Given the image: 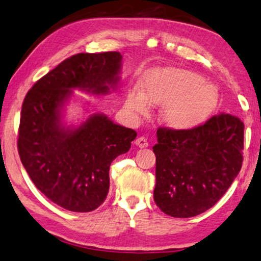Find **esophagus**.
<instances>
[{
    "mask_svg": "<svg viewBox=\"0 0 261 261\" xmlns=\"http://www.w3.org/2000/svg\"><path fill=\"white\" fill-rule=\"evenodd\" d=\"M136 145H137L138 147H141V149H144V147L149 146V143H147L146 137L142 136V137H139L137 141H136Z\"/></svg>",
    "mask_w": 261,
    "mask_h": 261,
    "instance_id": "obj_1",
    "label": "esophagus"
}]
</instances>
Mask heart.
I'll use <instances>...</instances> for the list:
<instances>
[{"label":"heart","mask_w":261,"mask_h":261,"mask_svg":"<svg viewBox=\"0 0 261 261\" xmlns=\"http://www.w3.org/2000/svg\"><path fill=\"white\" fill-rule=\"evenodd\" d=\"M191 71L180 69H155L142 82V95L132 92L127 107L145 114L147 103L164 106L162 119L173 130H191L204 122L217 107V92L211 85Z\"/></svg>","instance_id":"1"}]
</instances>
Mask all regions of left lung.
<instances>
[{
	"label": "left lung",
	"instance_id": "1",
	"mask_svg": "<svg viewBox=\"0 0 261 261\" xmlns=\"http://www.w3.org/2000/svg\"><path fill=\"white\" fill-rule=\"evenodd\" d=\"M155 205L168 216L190 218L211 208L243 164L244 123L219 114L191 130H157Z\"/></svg>",
	"mask_w": 261,
	"mask_h": 261
}]
</instances>
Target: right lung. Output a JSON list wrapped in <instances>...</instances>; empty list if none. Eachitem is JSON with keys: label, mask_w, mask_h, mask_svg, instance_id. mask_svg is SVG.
<instances>
[{"label": "right lung", "mask_w": 261, "mask_h": 261, "mask_svg": "<svg viewBox=\"0 0 261 261\" xmlns=\"http://www.w3.org/2000/svg\"><path fill=\"white\" fill-rule=\"evenodd\" d=\"M120 61L118 51L77 54L38 80L23 100L19 158L35 186L69 211L90 212L104 203L111 163L129 151L137 136L103 114L77 127L62 122L72 89L107 95L117 87Z\"/></svg>", "instance_id": "add662e5"}]
</instances>
